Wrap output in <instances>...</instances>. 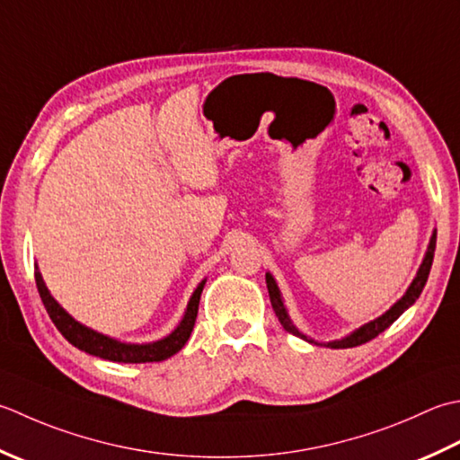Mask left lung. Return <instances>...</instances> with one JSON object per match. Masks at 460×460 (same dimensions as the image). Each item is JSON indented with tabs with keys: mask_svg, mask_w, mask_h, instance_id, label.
I'll return each mask as SVG.
<instances>
[{
	"mask_svg": "<svg viewBox=\"0 0 460 460\" xmlns=\"http://www.w3.org/2000/svg\"><path fill=\"white\" fill-rule=\"evenodd\" d=\"M435 245H437V231H433V235H430L429 239V247H427V253L425 257H422V263L419 267V271L415 275V279H412V283L409 285V289L404 291V295L401 296V299L393 305V307L389 311H385L381 317H376L373 321L365 323V325H361L355 331H350L347 337H341V339H335V341H327V343H319V341H314L311 337L305 335V332H301L299 329L295 327V323L291 321L289 317V311H287L285 307V301H283V295H281V289H279V285L275 281V277L271 273H265V281H267V289H269V296H271V305H273V311L277 314L279 323H281L285 331L293 332V335H296L303 341H307V343H313V345H323V347H331V349H349V347H357V345H363L367 343V341L375 339L379 332H383L385 329H389L394 321H397L401 314L407 311L411 305H415V301L419 299V295L422 293V289H425V283L429 279V273H430V265H433V257H435Z\"/></svg>",
	"mask_w": 460,
	"mask_h": 460,
	"instance_id": "8db88e82",
	"label": "left lung"
}]
</instances>
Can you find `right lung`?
<instances>
[{"instance_id": "1", "label": "right lung", "mask_w": 460, "mask_h": 460, "mask_svg": "<svg viewBox=\"0 0 460 460\" xmlns=\"http://www.w3.org/2000/svg\"><path fill=\"white\" fill-rule=\"evenodd\" d=\"M205 281L207 279H203V281L197 285L191 299L187 303L183 319L179 321V325L171 331L167 337L151 341V343H125V341L113 339L110 335H103V332L93 331L92 327H85L84 323L71 317V314L53 299V295L49 293L48 285H45L40 269L35 267V283H38L40 296L45 309L49 313L53 325H56L61 335L79 350H85L89 355L107 358V361L113 363H159L179 353V350L185 347L187 339L191 337Z\"/></svg>"}]
</instances>
